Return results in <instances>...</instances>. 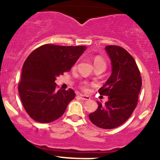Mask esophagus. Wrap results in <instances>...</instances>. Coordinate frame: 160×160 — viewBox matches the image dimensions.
Returning <instances> with one entry per match:
<instances>
[{
  "instance_id": "34e87169",
  "label": "esophagus",
  "mask_w": 160,
  "mask_h": 160,
  "mask_svg": "<svg viewBox=\"0 0 160 160\" xmlns=\"http://www.w3.org/2000/svg\"><path fill=\"white\" fill-rule=\"evenodd\" d=\"M80 98L83 101H89L90 99L89 96H87V95H83V94H80Z\"/></svg>"
}]
</instances>
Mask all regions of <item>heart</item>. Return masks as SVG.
Listing matches in <instances>:
<instances>
[{"label":"heart","mask_w":160,"mask_h":160,"mask_svg":"<svg viewBox=\"0 0 160 160\" xmlns=\"http://www.w3.org/2000/svg\"><path fill=\"white\" fill-rule=\"evenodd\" d=\"M93 63H94V65H98V64H100V65L105 66V62H104V59H103L102 58H101V57H96V58H95ZM83 88L84 90L87 89V84H86V83H83Z\"/></svg>","instance_id":"heart-1"}]
</instances>
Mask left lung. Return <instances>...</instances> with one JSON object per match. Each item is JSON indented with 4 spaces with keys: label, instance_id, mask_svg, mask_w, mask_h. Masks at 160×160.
I'll return each instance as SVG.
<instances>
[{
    "label": "left lung",
    "instance_id": "obj_1",
    "mask_svg": "<svg viewBox=\"0 0 160 160\" xmlns=\"http://www.w3.org/2000/svg\"><path fill=\"white\" fill-rule=\"evenodd\" d=\"M110 58L111 74L99 89L101 95L108 96V101L90 113V122L99 128L111 129L126 122L138 102L142 88V78L135 59L123 48L106 46Z\"/></svg>",
    "mask_w": 160,
    "mask_h": 160
}]
</instances>
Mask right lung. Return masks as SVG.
I'll list each match as a JSON object with an SVG mask.
<instances>
[{
  "mask_svg": "<svg viewBox=\"0 0 160 160\" xmlns=\"http://www.w3.org/2000/svg\"><path fill=\"white\" fill-rule=\"evenodd\" d=\"M86 46L46 44L37 48L24 62L18 85L21 101L28 115L40 123H49L63 114L75 98L72 89L56 90V77L68 72Z\"/></svg>",
  "mask_w": 160,
  "mask_h": 160,
  "instance_id": "obj_1",
  "label": "right lung"
}]
</instances>
